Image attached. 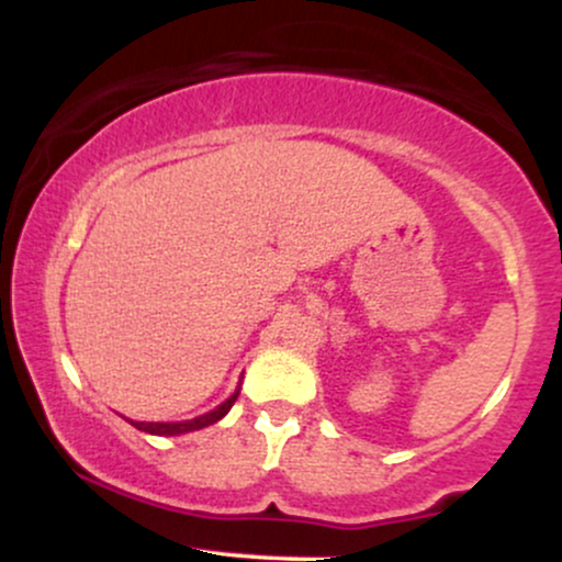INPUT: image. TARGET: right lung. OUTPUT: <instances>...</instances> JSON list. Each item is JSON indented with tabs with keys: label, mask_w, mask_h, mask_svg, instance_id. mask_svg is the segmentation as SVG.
I'll use <instances>...</instances> for the list:
<instances>
[{
	"label": "right lung",
	"mask_w": 562,
	"mask_h": 562,
	"mask_svg": "<svg viewBox=\"0 0 562 562\" xmlns=\"http://www.w3.org/2000/svg\"><path fill=\"white\" fill-rule=\"evenodd\" d=\"M237 396H240V389L232 393L227 402L218 404L216 409L205 412V415H200V417H192V420H182V423H134V420H128V423H132L137 430H145V434H153V436H182V434H192V430L209 428V425H214V423L222 420V417L227 415V412L232 409V404L237 402Z\"/></svg>",
	"instance_id": "obj_1"
}]
</instances>
